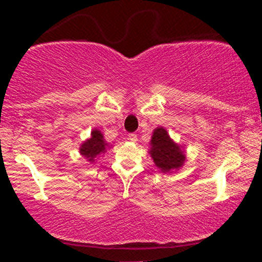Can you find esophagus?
I'll return each mask as SVG.
<instances>
[{
	"mask_svg": "<svg viewBox=\"0 0 262 262\" xmlns=\"http://www.w3.org/2000/svg\"><path fill=\"white\" fill-rule=\"evenodd\" d=\"M128 140H130V141H133V143H135V141L138 140V138H137V134H134V133H130L128 135Z\"/></svg>",
	"mask_w": 262,
	"mask_h": 262,
	"instance_id": "1",
	"label": "esophagus"
}]
</instances>
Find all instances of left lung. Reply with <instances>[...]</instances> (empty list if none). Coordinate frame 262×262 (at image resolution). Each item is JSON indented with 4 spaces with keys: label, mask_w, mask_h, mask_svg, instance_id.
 Segmentation results:
<instances>
[{
    "label": "left lung",
    "mask_w": 262,
    "mask_h": 262,
    "mask_svg": "<svg viewBox=\"0 0 262 262\" xmlns=\"http://www.w3.org/2000/svg\"><path fill=\"white\" fill-rule=\"evenodd\" d=\"M150 154L154 159L156 166L164 172H169L173 169H179L185 161V155L179 145L170 139L169 134L164 128L154 130L151 138V149Z\"/></svg>",
    "instance_id": "1"
}]
</instances>
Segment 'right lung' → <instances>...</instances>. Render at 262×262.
Segmentation results:
<instances>
[{"label": "right lung", "mask_w": 262, "mask_h": 262, "mask_svg": "<svg viewBox=\"0 0 262 262\" xmlns=\"http://www.w3.org/2000/svg\"><path fill=\"white\" fill-rule=\"evenodd\" d=\"M107 144L104 143L103 135L101 134L100 130H93L91 133V138L89 140H86L85 143L81 145L80 152L81 155H83L89 161L93 162L95 158L97 155H100L101 152H104L106 150Z\"/></svg>", "instance_id": "obj_1"}]
</instances>
